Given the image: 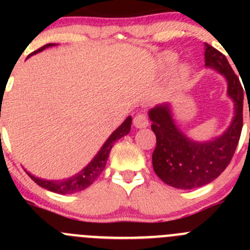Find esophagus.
Segmentation results:
<instances>
[{"instance_id": "obj_1", "label": "esophagus", "mask_w": 250, "mask_h": 250, "mask_svg": "<svg viewBox=\"0 0 250 250\" xmlns=\"http://www.w3.org/2000/svg\"><path fill=\"white\" fill-rule=\"evenodd\" d=\"M133 125H134L135 128H145L148 125V121L147 118H146L145 113H138L137 116L134 117V120H133Z\"/></svg>"}]
</instances>
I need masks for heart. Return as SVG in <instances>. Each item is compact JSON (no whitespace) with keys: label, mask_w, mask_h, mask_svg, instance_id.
<instances>
[{"label":"heart","mask_w":250,"mask_h":250,"mask_svg":"<svg viewBox=\"0 0 250 250\" xmlns=\"http://www.w3.org/2000/svg\"><path fill=\"white\" fill-rule=\"evenodd\" d=\"M175 62V55L173 53H165V54L161 57V65L163 67H169L172 66ZM190 74V69H188V65H180L178 69V76L180 78H186Z\"/></svg>","instance_id":"1"}]
</instances>
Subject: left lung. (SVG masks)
Wrapping results in <instances>:
<instances>
[{
  "label": "left lung",
  "instance_id": "left-lung-1",
  "mask_svg": "<svg viewBox=\"0 0 250 250\" xmlns=\"http://www.w3.org/2000/svg\"><path fill=\"white\" fill-rule=\"evenodd\" d=\"M206 67L215 70L228 82V95L233 103V117L228 129L219 137L196 141L176 125L172 105L162 104L148 111L151 129L156 134L152 153L153 170L158 178L181 190L201 188L211 183L225 170L238 145L243 127V87L223 53L204 44ZM250 116V112H249Z\"/></svg>",
  "mask_w": 250,
  "mask_h": 250
}]
</instances>
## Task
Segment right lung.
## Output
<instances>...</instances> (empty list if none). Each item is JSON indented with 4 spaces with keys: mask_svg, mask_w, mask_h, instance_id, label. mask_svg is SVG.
Wrapping results in <instances>:
<instances>
[{
    "mask_svg": "<svg viewBox=\"0 0 250 250\" xmlns=\"http://www.w3.org/2000/svg\"><path fill=\"white\" fill-rule=\"evenodd\" d=\"M53 46H57V44L48 43L46 46L40 48V49L32 52L29 57L37 54V53L42 52V50H44L46 48ZM130 125H132V117L128 116L125 120V122H123L122 125H121L109 138H107V140L105 141L104 145L100 147V150L98 151V153L94 156V158H93L83 169H81L80 172L75 174V175L70 176V178L62 179V180H47V179H42L39 178V176L32 175V174L27 172L26 169L24 170L26 172L27 175L37 184V185L46 188L48 191H52V192L60 193V195H70V193H75L78 192V191L84 190L88 186L92 185L93 181H94L95 179L102 174L103 170H104L113 144L130 132Z\"/></svg>",
    "mask_w": 250,
    "mask_h": 250,
    "instance_id": "obj_1",
    "label": "right lung"
}]
</instances>
